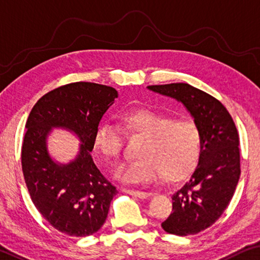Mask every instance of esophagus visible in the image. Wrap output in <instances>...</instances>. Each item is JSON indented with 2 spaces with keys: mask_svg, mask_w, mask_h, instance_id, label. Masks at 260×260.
I'll return each mask as SVG.
<instances>
[{
  "mask_svg": "<svg viewBox=\"0 0 260 260\" xmlns=\"http://www.w3.org/2000/svg\"><path fill=\"white\" fill-rule=\"evenodd\" d=\"M122 191L125 192V193H127V194L137 197V198H140V199H146V198H147V197H149V193H147V192L134 191V189H128V188H123Z\"/></svg>",
  "mask_w": 260,
  "mask_h": 260,
  "instance_id": "34e87169",
  "label": "esophagus"
}]
</instances>
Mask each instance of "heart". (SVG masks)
I'll return each mask as SVG.
<instances>
[{"mask_svg":"<svg viewBox=\"0 0 260 260\" xmlns=\"http://www.w3.org/2000/svg\"><path fill=\"white\" fill-rule=\"evenodd\" d=\"M119 119L126 133L145 139L139 153L141 159L120 167L115 173L119 180L144 185L162 175L167 181H178L196 168L202 153V133L194 121L174 120L146 108L123 113ZM93 144L105 159L119 158L122 149L121 131L111 122L99 123Z\"/></svg>","mask_w":260,"mask_h":260,"instance_id":"obj_1","label":"heart"}]
</instances>
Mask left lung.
<instances>
[{"label": "left lung", "instance_id": "left-lung-1", "mask_svg": "<svg viewBox=\"0 0 260 260\" xmlns=\"http://www.w3.org/2000/svg\"><path fill=\"white\" fill-rule=\"evenodd\" d=\"M184 105L202 133V153L187 182L172 196L173 212L161 228L175 236L211 226L231 202L240 177L239 137L221 102L188 83L148 86Z\"/></svg>", "mask_w": 260, "mask_h": 260}]
</instances>
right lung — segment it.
<instances>
[{
    "label": "right lung",
    "instance_id": "1",
    "mask_svg": "<svg viewBox=\"0 0 260 260\" xmlns=\"http://www.w3.org/2000/svg\"><path fill=\"white\" fill-rule=\"evenodd\" d=\"M116 98L112 87L69 83L43 95L25 123L21 160L30 198L42 217L68 236L98 232L118 193L90 154L95 128ZM53 129L67 130L80 141L71 162L60 163L50 154L48 139Z\"/></svg>",
    "mask_w": 260,
    "mask_h": 260
}]
</instances>
